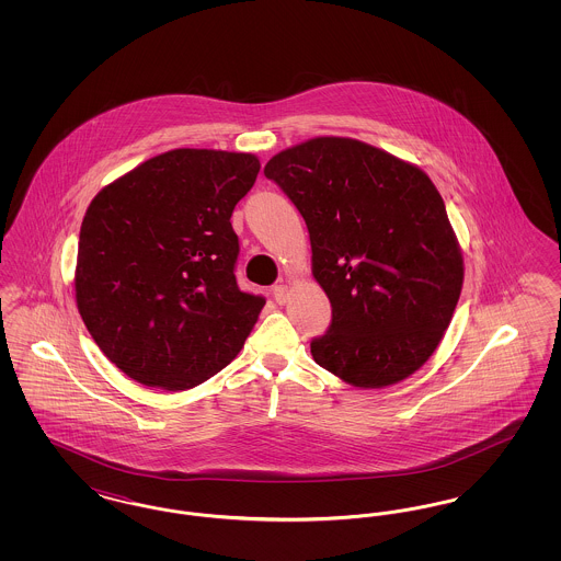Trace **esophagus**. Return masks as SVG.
<instances>
[{
    "label": "esophagus",
    "mask_w": 561,
    "mask_h": 561,
    "mask_svg": "<svg viewBox=\"0 0 561 561\" xmlns=\"http://www.w3.org/2000/svg\"><path fill=\"white\" fill-rule=\"evenodd\" d=\"M273 298H275V302H279V305H284L286 302V298H288V286H284V284H277V286H273Z\"/></svg>",
    "instance_id": "obj_1"
}]
</instances>
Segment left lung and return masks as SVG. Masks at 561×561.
Wrapping results in <instances>:
<instances>
[{"label": "left lung", "mask_w": 561, "mask_h": 561, "mask_svg": "<svg viewBox=\"0 0 561 561\" xmlns=\"http://www.w3.org/2000/svg\"><path fill=\"white\" fill-rule=\"evenodd\" d=\"M265 176L305 218L332 305L313 359L362 389L416 373L462 288V256L427 174L366 142L321 136L271 158Z\"/></svg>", "instance_id": "left-lung-1"}]
</instances>
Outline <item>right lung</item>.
Instances as JSON below:
<instances>
[{
	"mask_svg": "<svg viewBox=\"0 0 561 561\" xmlns=\"http://www.w3.org/2000/svg\"><path fill=\"white\" fill-rule=\"evenodd\" d=\"M261 163L250 153L174 149L103 188L83 216L81 320L140 385L185 391L240 353L265 307L236 279V204Z\"/></svg>",
	"mask_w": 561,
	"mask_h": 561,
	"instance_id": "1",
	"label": "right lung"
}]
</instances>
